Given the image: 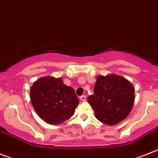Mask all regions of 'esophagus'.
I'll use <instances>...</instances> for the list:
<instances>
[{
  "mask_svg": "<svg viewBox=\"0 0 158 158\" xmlns=\"http://www.w3.org/2000/svg\"><path fill=\"white\" fill-rule=\"evenodd\" d=\"M80 99L81 100L82 102H85V100H86V96H85V95L81 96V97H80Z\"/></svg>",
  "mask_w": 158,
  "mask_h": 158,
  "instance_id": "obj_1",
  "label": "esophagus"
}]
</instances>
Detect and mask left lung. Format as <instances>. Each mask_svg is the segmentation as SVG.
Instances as JSON below:
<instances>
[{
	"mask_svg": "<svg viewBox=\"0 0 158 158\" xmlns=\"http://www.w3.org/2000/svg\"><path fill=\"white\" fill-rule=\"evenodd\" d=\"M94 94L88 102L96 118L103 123L114 125L123 121L131 112L134 104V88L125 77L110 74L98 76Z\"/></svg>",
	"mask_w": 158,
	"mask_h": 158,
	"instance_id": "1",
	"label": "left lung"
}]
</instances>
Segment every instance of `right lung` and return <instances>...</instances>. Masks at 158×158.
<instances>
[{
  "label": "right lung",
  "instance_id": "add662e5",
  "mask_svg": "<svg viewBox=\"0 0 158 158\" xmlns=\"http://www.w3.org/2000/svg\"><path fill=\"white\" fill-rule=\"evenodd\" d=\"M32 105L41 119L57 125L73 115L79 100L72 87L64 85L61 78L41 77L30 89Z\"/></svg>",
  "mask_w": 158,
  "mask_h": 158
}]
</instances>
